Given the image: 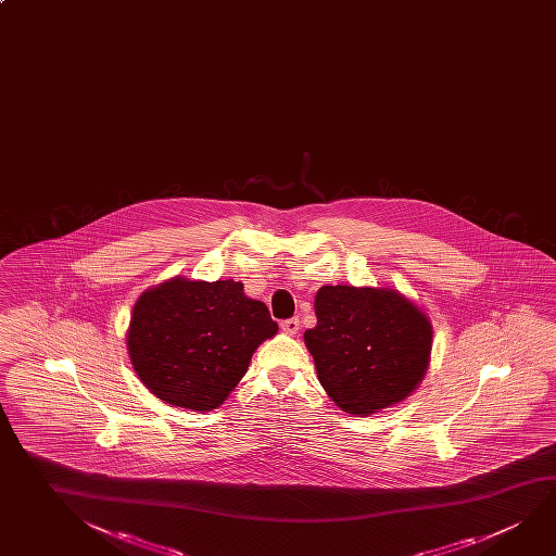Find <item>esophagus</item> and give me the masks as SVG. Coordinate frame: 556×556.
I'll use <instances>...</instances> for the list:
<instances>
[{
    "instance_id": "obj_1",
    "label": "esophagus",
    "mask_w": 556,
    "mask_h": 556,
    "mask_svg": "<svg viewBox=\"0 0 556 556\" xmlns=\"http://www.w3.org/2000/svg\"><path fill=\"white\" fill-rule=\"evenodd\" d=\"M299 326H301L299 318H289V320L281 321V330L289 333V336H294L299 331Z\"/></svg>"
}]
</instances>
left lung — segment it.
<instances>
[{
  "label": "left lung",
  "mask_w": 556,
  "mask_h": 556,
  "mask_svg": "<svg viewBox=\"0 0 556 556\" xmlns=\"http://www.w3.org/2000/svg\"><path fill=\"white\" fill-rule=\"evenodd\" d=\"M304 331L321 387L348 414L369 416L412 394L426 375L431 326L418 306L384 289L326 285Z\"/></svg>",
  "instance_id": "obj_1"
}]
</instances>
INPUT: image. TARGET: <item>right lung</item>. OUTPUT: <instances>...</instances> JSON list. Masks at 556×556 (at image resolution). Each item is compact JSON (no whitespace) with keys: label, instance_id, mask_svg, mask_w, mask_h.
<instances>
[{"label":"right lung","instance_id":"right-lung-1","mask_svg":"<svg viewBox=\"0 0 556 556\" xmlns=\"http://www.w3.org/2000/svg\"><path fill=\"white\" fill-rule=\"evenodd\" d=\"M277 333L262 301L232 281H172L138 299L128 353L152 394L179 408H218L244 377L257 345Z\"/></svg>","mask_w":556,"mask_h":556}]
</instances>
